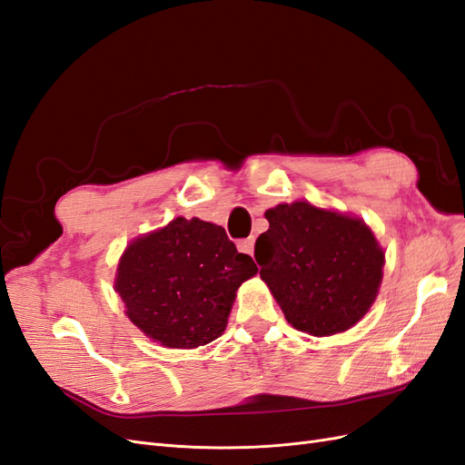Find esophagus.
I'll list each match as a JSON object with an SVG mask.
<instances>
[{
	"instance_id": "1",
	"label": "esophagus",
	"mask_w": 465,
	"mask_h": 465,
	"mask_svg": "<svg viewBox=\"0 0 465 465\" xmlns=\"http://www.w3.org/2000/svg\"><path fill=\"white\" fill-rule=\"evenodd\" d=\"M254 236H250V238H242V241H238L236 242V248H238V252H241V254H252V252H254Z\"/></svg>"
}]
</instances>
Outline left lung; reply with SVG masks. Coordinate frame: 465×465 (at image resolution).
<instances>
[{
	"label": "left lung",
	"mask_w": 465,
	"mask_h": 465,
	"mask_svg": "<svg viewBox=\"0 0 465 465\" xmlns=\"http://www.w3.org/2000/svg\"><path fill=\"white\" fill-rule=\"evenodd\" d=\"M256 241L260 277L287 322L311 335L349 330L369 312L382 283L384 250L357 217L281 203L265 211Z\"/></svg>",
	"instance_id": "8db88e82"
}]
</instances>
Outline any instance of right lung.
<instances>
[{
  "label": "right lung",
  "mask_w": 465,
  "mask_h": 465,
  "mask_svg": "<svg viewBox=\"0 0 465 465\" xmlns=\"http://www.w3.org/2000/svg\"><path fill=\"white\" fill-rule=\"evenodd\" d=\"M256 272L219 224L176 217L125 248L114 289L153 341L193 349L224 331L238 287Z\"/></svg>",
  "instance_id": "1"
}]
</instances>
